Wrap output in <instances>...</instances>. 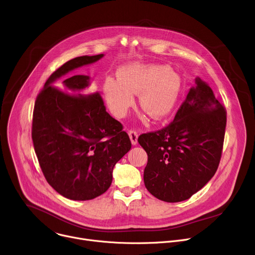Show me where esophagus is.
I'll use <instances>...</instances> for the list:
<instances>
[{"label":"esophagus","instance_id":"obj_1","mask_svg":"<svg viewBox=\"0 0 255 255\" xmlns=\"http://www.w3.org/2000/svg\"><path fill=\"white\" fill-rule=\"evenodd\" d=\"M128 134H129V137H130V139H131L132 144H133V145L137 144V139H138V133H137V131L131 129V130L128 131Z\"/></svg>","mask_w":255,"mask_h":255}]
</instances>
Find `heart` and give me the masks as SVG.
Masks as SVG:
<instances>
[{"instance_id":"heart-1","label":"heart","mask_w":255,"mask_h":255,"mask_svg":"<svg viewBox=\"0 0 255 255\" xmlns=\"http://www.w3.org/2000/svg\"><path fill=\"white\" fill-rule=\"evenodd\" d=\"M179 77L160 64H129L120 68L118 79L109 77L103 85L107 105L113 115L123 117L139 94V106L153 120L167 116L180 94Z\"/></svg>"}]
</instances>
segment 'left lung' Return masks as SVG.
<instances>
[{"instance_id":"left-lung-1","label":"left lung","mask_w":255,"mask_h":255,"mask_svg":"<svg viewBox=\"0 0 255 255\" xmlns=\"http://www.w3.org/2000/svg\"><path fill=\"white\" fill-rule=\"evenodd\" d=\"M172 122L141 134L138 142L148 155L144 184L158 200H188L214 176L219 166L227 113L212 89L196 80Z\"/></svg>"}]
</instances>
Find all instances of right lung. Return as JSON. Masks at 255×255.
<instances>
[{"instance_id": "add662e5", "label": "right lung", "mask_w": 255, "mask_h": 255, "mask_svg": "<svg viewBox=\"0 0 255 255\" xmlns=\"http://www.w3.org/2000/svg\"><path fill=\"white\" fill-rule=\"evenodd\" d=\"M103 55L63 63L48 78L34 105L32 140L41 170L58 194L75 201L104 194L112 184L115 164L131 149L128 134L106 112L101 95L84 93L88 76H72L54 86L68 71Z\"/></svg>"}]
</instances>
